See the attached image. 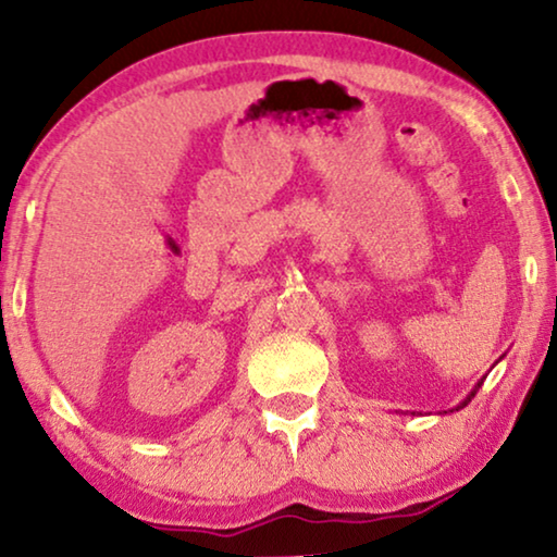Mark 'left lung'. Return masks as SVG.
Here are the masks:
<instances>
[{
	"label": "left lung",
	"mask_w": 557,
	"mask_h": 557,
	"mask_svg": "<svg viewBox=\"0 0 557 557\" xmlns=\"http://www.w3.org/2000/svg\"><path fill=\"white\" fill-rule=\"evenodd\" d=\"M471 395H474V393H471ZM463 406H467V403H463Z\"/></svg>",
	"instance_id": "8db88e82"
}]
</instances>
